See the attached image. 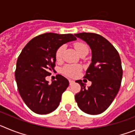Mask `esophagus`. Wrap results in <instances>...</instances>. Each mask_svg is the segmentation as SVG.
Wrapping results in <instances>:
<instances>
[{"mask_svg":"<svg viewBox=\"0 0 135 135\" xmlns=\"http://www.w3.org/2000/svg\"><path fill=\"white\" fill-rule=\"evenodd\" d=\"M69 82H70V84H73L74 82V81L72 80H69Z\"/></svg>","mask_w":135,"mask_h":135,"instance_id":"1","label":"esophagus"}]
</instances>
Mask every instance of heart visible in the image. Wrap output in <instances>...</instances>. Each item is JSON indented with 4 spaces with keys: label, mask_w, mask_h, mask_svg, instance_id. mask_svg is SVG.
<instances>
[{
    "label": "heart",
    "mask_w": 135,
    "mask_h": 135,
    "mask_svg": "<svg viewBox=\"0 0 135 135\" xmlns=\"http://www.w3.org/2000/svg\"><path fill=\"white\" fill-rule=\"evenodd\" d=\"M74 48L79 55L84 53L85 51H89L87 45L83 42H76L74 44ZM64 51H65V46L64 45L59 46V48L57 49L55 52V59L57 61H59L61 60ZM81 70H82V68L80 65H67L63 68L62 72L64 74L70 76V77H75L80 73Z\"/></svg>",
    "instance_id": "b5f03b06"
}]
</instances>
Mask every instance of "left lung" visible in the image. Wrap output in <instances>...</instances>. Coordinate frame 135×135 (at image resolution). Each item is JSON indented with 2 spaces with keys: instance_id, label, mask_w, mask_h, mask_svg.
I'll list each match as a JSON object with an SVG mask.
<instances>
[{
  "instance_id": "obj_1",
  "label": "left lung",
  "mask_w": 135,
  "mask_h": 135,
  "mask_svg": "<svg viewBox=\"0 0 135 135\" xmlns=\"http://www.w3.org/2000/svg\"><path fill=\"white\" fill-rule=\"evenodd\" d=\"M75 36L84 40L92 50V62L84 76L92 84L86 89L81 80H76L81 89L75 99L82 112L91 115L101 114L113 102L121 85L123 70L120 55L99 34L82 32Z\"/></svg>"
}]
</instances>
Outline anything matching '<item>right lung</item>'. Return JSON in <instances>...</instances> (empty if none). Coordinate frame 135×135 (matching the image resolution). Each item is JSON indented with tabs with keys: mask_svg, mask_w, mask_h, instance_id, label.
Returning <instances> with one entry per match:
<instances>
[{
	"mask_svg": "<svg viewBox=\"0 0 135 135\" xmlns=\"http://www.w3.org/2000/svg\"><path fill=\"white\" fill-rule=\"evenodd\" d=\"M75 40L71 34L46 33L32 38L19 55L15 71L17 89L24 103L34 113L49 114L59 106L68 80L57 74L49 84L45 78L54 71L57 49Z\"/></svg>",
	"mask_w": 135,
	"mask_h": 135,
	"instance_id": "1",
	"label": "right lung"
}]
</instances>
